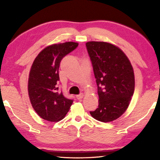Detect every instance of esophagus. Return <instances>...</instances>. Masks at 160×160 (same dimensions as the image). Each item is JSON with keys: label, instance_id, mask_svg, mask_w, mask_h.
<instances>
[{"label": "esophagus", "instance_id": "34e87169", "mask_svg": "<svg viewBox=\"0 0 160 160\" xmlns=\"http://www.w3.org/2000/svg\"><path fill=\"white\" fill-rule=\"evenodd\" d=\"M83 97H84V94H82V93H81V94H78V95H77V96H76L77 99H79V100H81V99H82L83 98Z\"/></svg>", "mask_w": 160, "mask_h": 160}]
</instances>
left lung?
<instances>
[{
    "label": "left lung",
    "instance_id": "1",
    "mask_svg": "<svg viewBox=\"0 0 160 160\" xmlns=\"http://www.w3.org/2000/svg\"><path fill=\"white\" fill-rule=\"evenodd\" d=\"M86 47L93 66L99 95L98 108L90 114L111 122L126 112L134 92L133 68L123 51L104 42H88Z\"/></svg>",
    "mask_w": 160,
    "mask_h": 160
}]
</instances>
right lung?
Wrapping results in <instances>:
<instances>
[{
  "mask_svg": "<svg viewBox=\"0 0 160 160\" xmlns=\"http://www.w3.org/2000/svg\"><path fill=\"white\" fill-rule=\"evenodd\" d=\"M78 43L52 44L38 54L32 65L28 80V94L32 106L42 118L51 122L63 119L73 100L58 91V69L65 56L77 48Z\"/></svg>",
  "mask_w": 160,
  "mask_h": 160,
  "instance_id": "right-lung-1",
  "label": "right lung"
}]
</instances>
